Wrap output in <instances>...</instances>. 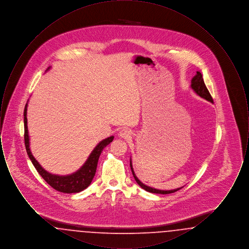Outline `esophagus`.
<instances>
[{
    "label": "esophagus",
    "instance_id": "obj_1",
    "mask_svg": "<svg viewBox=\"0 0 249 249\" xmlns=\"http://www.w3.org/2000/svg\"><path fill=\"white\" fill-rule=\"evenodd\" d=\"M119 135L121 138H128V137H130V132L126 129H123L119 131Z\"/></svg>",
    "mask_w": 249,
    "mask_h": 249
}]
</instances>
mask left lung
Here are the masks:
<instances>
[{
    "label": "left lung",
    "mask_w": 249,
    "mask_h": 249,
    "mask_svg": "<svg viewBox=\"0 0 249 249\" xmlns=\"http://www.w3.org/2000/svg\"><path fill=\"white\" fill-rule=\"evenodd\" d=\"M191 88H192V89H193L197 94L199 95V96H201V98H203V99H205V100H207V101L213 103V98H212V96L210 94L209 90L207 89V88H206V86H205V84H204V81H203V79H202V75H201V73L200 71H197V72H196V75L192 78V80H191ZM130 169H131V173H132V175H133V178L135 179V181L137 182V184H138L142 189L146 190V191H148V192L158 193V194H169V193H174V192H176V191L180 190V189H176V190H156V189H153V188H150V187H148V186L142 184V182H141L138 178H136V176H135V174H134V171H133V169H132L131 160L130 161Z\"/></svg>",
    "instance_id": "left-lung-1"
}]
</instances>
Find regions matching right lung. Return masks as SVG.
Instances as JSON below:
<instances>
[{"instance_id": "obj_1", "label": "right lung", "mask_w": 249, "mask_h": 249, "mask_svg": "<svg viewBox=\"0 0 249 249\" xmlns=\"http://www.w3.org/2000/svg\"><path fill=\"white\" fill-rule=\"evenodd\" d=\"M114 136H110L107 139L99 142L97 146L93 149L91 154L89 155L87 161L84 165L75 173L70 176H56L47 172L42 166L38 163L30 150V142H29V134H28V126H27V105L24 108V142L27 150V154L33 164L36 167L39 175L44 178V180L48 183L50 187L63 193H77L87 189L92 179L94 178L97 164L99 160V157L102 153L103 149L113 141Z\"/></svg>"}]
</instances>
